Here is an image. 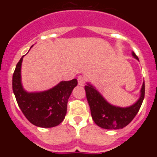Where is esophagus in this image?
I'll use <instances>...</instances> for the list:
<instances>
[{
  "label": "esophagus",
  "mask_w": 157,
  "mask_h": 157,
  "mask_svg": "<svg viewBox=\"0 0 157 157\" xmlns=\"http://www.w3.org/2000/svg\"><path fill=\"white\" fill-rule=\"evenodd\" d=\"M78 85L79 86H84V84L86 82V78L85 76L82 75H79L78 77Z\"/></svg>",
  "instance_id": "34e87169"
}]
</instances>
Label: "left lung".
Instances as JSON below:
<instances>
[{"mask_svg": "<svg viewBox=\"0 0 157 157\" xmlns=\"http://www.w3.org/2000/svg\"><path fill=\"white\" fill-rule=\"evenodd\" d=\"M133 56L138 59L134 52ZM85 90L94 123L101 128L117 130L128 125L138 114L145 98V82L141 87V97L138 101L128 108H119L111 105L90 85L85 86Z\"/></svg>", "mask_w": 157, "mask_h": 157, "instance_id": "8db88e82", "label": "left lung"}]
</instances>
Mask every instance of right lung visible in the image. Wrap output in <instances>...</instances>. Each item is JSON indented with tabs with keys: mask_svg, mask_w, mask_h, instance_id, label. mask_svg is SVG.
Instances as JSON below:
<instances>
[{
	"mask_svg": "<svg viewBox=\"0 0 157 157\" xmlns=\"http://www.w3.org/2000/svg\"><path fill=\"white\" fill-rule=\"evenodd\" d=\"M22 56L16 64L12 76V90L19 109L27 120L39 127H53L64 120L67 101L77 86L76 78L60 82L47 91L27 93L21 84Z\"/></svg>",
	"mask_w": 157,
	"mask_h": 157,
	"instance_id": "right-lung-1",
	"label": "right lung"
}]
</instances>
